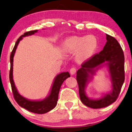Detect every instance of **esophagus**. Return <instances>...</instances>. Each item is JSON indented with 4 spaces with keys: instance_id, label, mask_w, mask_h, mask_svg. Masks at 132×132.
I'll use <instances>...</instances> for the list:
<instances>
[{
    "instance_id": "1",
    "label": "esophagus",
    "mask_w": 132,
    "mask_h": 132,
    "mask_svg": "<svg viewBox=\"0 0 132 132\" xmlns=\"http://www.w3.org/2000/svg\"><path fill=\"white\" fill-rule=\"evenodd\" d=\"M76 68L75 67H72L70 69V73L71 75H74V74L76 73Z\"/></svg>"
}]
</instances>
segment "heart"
I'll return each instance as SVG.
<instances>
[{
    "instance_id": "heart-1",
    "label": "heart",
    "mask_w": 132,
    "mask_h": 132,
    "mask_svg": "<svg viewBox=\"0 0 132 132\" xmlns=\"http://www.w3.org/2000/svg\"><path fill=\"white\" fill-rule=\"evenodd\" d=\"M97 48V40L93 35L72 37L68 38L64 43L66 51L72 53L78 52L76 60L82 63L93 55Z\"/></svg>"
}]
</instances>
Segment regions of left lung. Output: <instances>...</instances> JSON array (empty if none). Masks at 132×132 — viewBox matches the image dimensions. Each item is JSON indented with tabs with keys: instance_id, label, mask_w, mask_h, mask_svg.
Listing matches in <instances>:
<instances>
[{
	"instance_id": "left-lung-1",
	"label": "left lung",
	"mask_w": 132,
	"mask_h": 132,
	"mask_svg": "<svg viewBox=\"0 0 132 132\" xmlns=\"http://www.w3.org/2000/svg\"><path fill=\"white\" fill-rule=\"evenodd\" d=\"M106 39L107 42L102 50L83 62L81 64L82 67L76 72L79 94L81 102L85 105L92 109L103 108L116 102L125 80V57L122 47L117 40L109 35L106 34ZM105 62H107L110 68L113 90L111 93L101 100H89L84 92L88 73L90 72L93 75V71H92V69L95 67H100V64Z\"/></svg>"
}]
</instances>
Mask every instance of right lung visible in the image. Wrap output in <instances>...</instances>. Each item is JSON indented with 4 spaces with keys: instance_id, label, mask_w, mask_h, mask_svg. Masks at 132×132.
Returning <instances> with one entry per match:
<instances>
[{
    "instance_id": "add662e5",
    "label": "right lung",
    "mask_w": 132,
    "mask_h": 132,
    "mask_svg": "<svg viewBox=\"0 0 132 132\" xmlns=\"http://www.w3.org/2000/svg\"><path fill=\"white\" fill-rule=\"evenodd\" d=\"M37 30H32V31H27L22 35V36L18 38L16 40L15 45L12 51L11 54H10V73H9V79H10V84H11L12 90L13 97L15 100L19 105L23 108L25 109L28 111L31 112L33 113H38V114H43L48 112L50 111L53 109L55 107V106L57 104V101L58 99V94L60 92V87H61V84L66 79H67L69 77H70V75L68 72H62L60 73L56 77L55 79L53 84L52 88H51V92L49 96L46 98L43 101H28L20 95L16 90L14 82H13V76H12V72H13V56H14L16 48L17 47L18 44H19L20 40L22 39V37H25V36L31 35L34 34L36 33Z\"/></svg>"
}]
</instances>
